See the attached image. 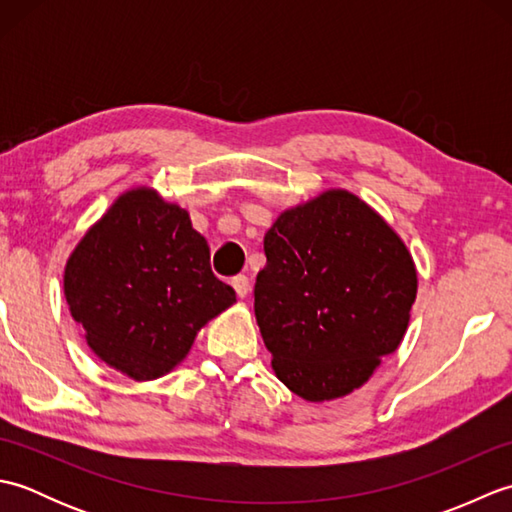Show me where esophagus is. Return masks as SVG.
<instances>
[{"label": "esophagus", "instance_id": "34e87169", "mask_svg": "<svg viewBox=\"0 0 512 512\" xmlns=\"http://www.w3.org/2000/svg\"><path fill=\"white\" fill-rule=\"evenodd\" d=\"M231 284H233V288H235V292H237V297H246L248 292H250V281H248V277L246 275H237V277H233L231 279Z\"/></svg>", "mask_w": 512, "mask_h": 512}]
</instances>
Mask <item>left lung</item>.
<instances>
[{
    "label": "left lung",
    "mask_w": 512,
    "mask_h": 512,
    "mask_svg": "<svg viewBox=\"0 0 512 512\" xmlns=\"http://www.w3.org/2000/svg\"><path fill=\"white\" fill-rule=\"evenodd\" d=\"M255 317L277 378L303 400L352 394L407 332L418 273L398 233L345 189L281 213L264 237Z\"/></svg>",
    "instance_id": "left-lung-1"
}]
</instances>
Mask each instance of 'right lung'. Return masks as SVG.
Returning <instances> with one entry per match:
<instances>
[{"mask_svg":"<svg viewBox=\"0 0 512 512\" xmlns=\"http://www.w3.org/2000/svg\"><path fill=\"white\" fill-rule=\"evenodd\" d=\"M72 319L103 363L134 380L169 374L235 303L189 213L149 187L118 195L65 264Z\"/></svg>","mask_w":512,"mask_h":512,"instance_id":"add662e5","label":"right lung"}]
</instances>
